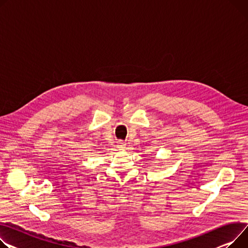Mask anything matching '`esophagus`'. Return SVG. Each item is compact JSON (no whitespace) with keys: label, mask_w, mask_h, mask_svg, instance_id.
Here are the masks:
<instances>
[{"label":"esophagus","mask_w":248,"mask_h":248,"mask_svg":"<svg viewBox=\"0 0 248 248\" xmlns=\"http://www.w3.org/2000/svg\"><path fill=\"white\" fill-rule=\"evenodd\" d=\"M125 147V142H124L123 140H119L118 141V148H120V150H123V148Z\"/></svg>","instance_id":"obj_1"}]
</instances>
